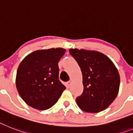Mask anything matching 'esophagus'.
I'll list each match as a JSON object with an SVG mask.
<instances>
[{"instance_id": "1", "label": "esophagus", "mask_w": 133, "mask_h": 133, "mask_svg": "<svg viewBox=\"0 0 133 133\" xmlns=\"http://www.w3.org/2000/svg\"><path fill=\"white\" fill-rule=\"evenodd\" d=\"M71 84H72V82H71V81H68V82L66 83L67 87H70V86H71Z\"/></svg>"}]
</instances>
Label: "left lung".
<instances>
[{"label": "left lung", "mask_w": 133, "mask_h": 133, "mask_svg": "<svg viewBox=\"0 0 133 133\" xmlns=\"http://www.w3.org/2000/svg\"><path fill=\"white\" fill-rule=\"evenodd\" d=\"M69 51L82 74L84 91L76 99L78 107L91 113L105 110L119 91L120 75L115 65L98 51L77 49H70Z\"/></svg>", "instance_id": "8db88e82"}]
</instances>
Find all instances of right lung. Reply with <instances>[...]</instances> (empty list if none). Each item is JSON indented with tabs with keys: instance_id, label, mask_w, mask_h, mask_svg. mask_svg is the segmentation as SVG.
<instances>
[{
	"instance_id": "add662e5",
	"label": "right lung",
	"mask_w": 133,
	"mask_h": 133,
	"mask_svg": "<svg viewBox=\"0 0 133 133\" xmlns=\"http://www.w3.org/2000/svg\"><path fill=\"white\" fill-rule=\"evenodd\" d=\"M65 53L62 48L38 50L20 63L15 84L19 94L28 105L45 110L58 101L65 89L59 80L58 67Z\"/></svg>"
}]
</instances>
